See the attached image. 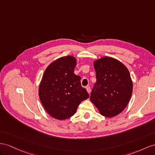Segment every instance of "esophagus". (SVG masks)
Listing matches in <instances>:
<instances>
[{
	"label": "esophagus",
	"instance_id": "obj_1",
	"mask_svg": "<svg viewBox=\"0 0 155 155\" xmlns=\"http://www.w3.org/2000/svg\"><path fill=\"white\" fill-rule=\"evenodd\" d=\"M86 90H87V92H88L89 94H90V92H91V89H90V87L88 86H86Z\"/></svg>",
	"mask_w": 155,
	"mask_h": 155
}]
</instances>
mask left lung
<instances>
[{"mask_svg":"<svg viewBox=\"0 0 155 155\" xmlns=\"http://www.w3.org/2000/svg\"><path fill=\"white\" fill-rule=\"evenodd\" d=\"M96 82L90 100L101 115L113 117L123 111L132 96L133 83L128 69L116 59L104 57L94 62Z\"/></svg>","mask_w":155,"mask_h":155,"instance_id":"obj_1","label":"left lung"}]
</instances>
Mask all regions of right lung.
Returning <instances> with one entry per match:
<instances>
[{
	"label": "right lung",
	"mask_w": 155,
	"mask_h": 155,
	"mask_svg": "<svg viewBox=\"0 0 155 155\" xmlns=\"http://www.w3.org/2000/svg\"><path fill=\"white\" fill-rule=\"evenodd\" d=\"M77 59L71 55L57 59L47 67L39 85L38 96L44 108L58 120L69 118L79 104L89 97L81 77L74 73Z\"/></svg>",
	"instance_id": "right-lung-1"
}]
</instances>
